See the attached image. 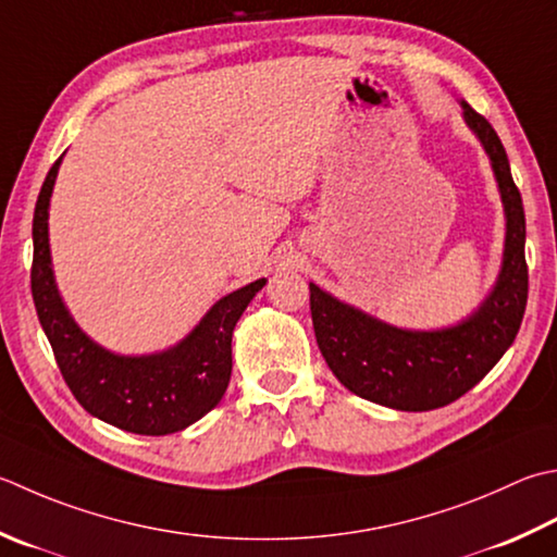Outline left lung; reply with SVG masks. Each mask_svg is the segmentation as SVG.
Instances as JSON below:
<instances>
[{
    "instance_id": "1",
    "label": "left lung",
    "mask_w": 557,
    "mask_h": 557,
    "mask_svg": "<svg viewBox=\"0 0 557 557\" xmlns=\"http://www.w3.org/2000/svg\"><path fill=\"white\" fill-rule=\"evenodd\" d=\"M463 120L493 166L505 210L503 265L471 315L434 331L398 329L309 282L315 343L337 381L379 406L422 412L471 391L515 343L529 297L527 220L507 151L487 120L459 101Z\"/></svg>"
}]
</instances>
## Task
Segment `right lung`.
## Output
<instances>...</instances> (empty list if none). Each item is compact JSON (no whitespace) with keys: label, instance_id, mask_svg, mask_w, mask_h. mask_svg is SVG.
Segmentation results:
<instances>
[{"label":"right lung","instance_id":"1","mask_svg":"<svg viewBox=\"0 0 557 557\" xmlns=\"http://www.w3.org/2000/svg\"><path fill=\"white\" fill-rule=\"evenodd\" d=\"M62 157L52 163L33 214L30 292L38 321L74 398L113 428L161 437L207 416L232 379V335L265 277L226 294L169 350L120 355L86 335L64 307L50 256V198Z\"/></svg>","mask_w":557,"mask_h":557}]
</instances>
